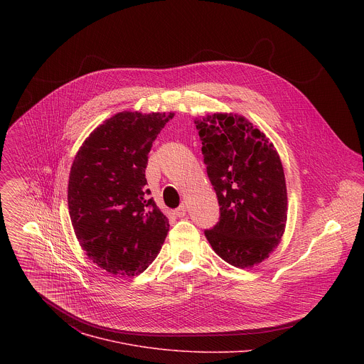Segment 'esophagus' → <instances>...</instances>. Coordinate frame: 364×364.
Segmentation results:
<instances>
[{
	"mask_svg": "<svg viewBox=\"0 0 364 364\" xmlns=\"http://www.w3.org/2000/svg\"><path fill=\"white\" fill-rule=\"evenodd\" d=\"M175 214H176V215H178V217H183V215H185V214H186V206H185V205H183V203H182V205H181V206H179V208H176V210H175Z\"/></svg>",
	"mask_w": 364,
	"mask_h": 364,
	"instance_id": "esophagus-1",
	"label": "esophagus"
}]
</instances>
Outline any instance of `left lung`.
Listing matches in <instances>:
<instances>
[{"label":"left lung","mask_w":364,"mask_h":364,"mask_svg":"<svg viewBox=\"0 0 364 364\" xmlns=\"http://www.w3.org/2000/svg\"><path fill=\"white\" fill-rule=\"evenodd\" d=\"M220 218L205 230L214 252L250 267L277 247L287 220L283 165L273 144L244 117L214 113L196 120Z\"/></svg>","instance_id":"left-lung-1"}]
</instances>
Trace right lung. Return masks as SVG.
I'll use <instances>...</instances> for the list:
<instances>
[{
  "label": "right lung",
  "instance_id": "1",
  "mask_svg": "<svg viewBox=\"0 0 364 364\" xmlns=\"http://www.w3.org/2000/svg\"><path fill=\"white\" fill-rule=\"evenodd\" d=\"M173 113L122 112L85 140L71 166L68 210L87 255L113 274L134 276L156 259L168 217L149 198L146 168Z\"/></svg>",
  "mask_w": 364,
  "mask_h": 364
}]
</instances>
